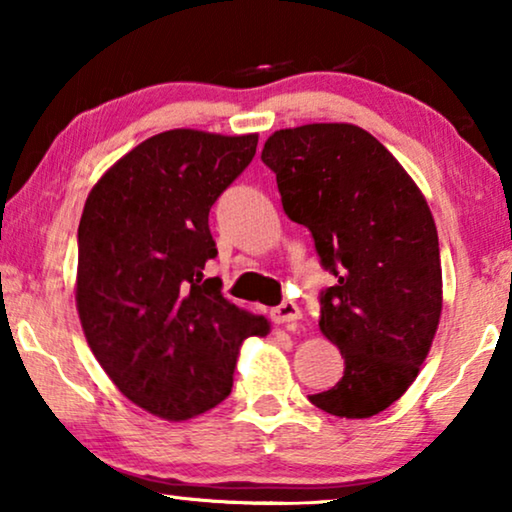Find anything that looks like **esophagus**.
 Listing matches in <instances>:
<instances>
[{
	"mask_svg": "<svg viewBox=\"0 0 512 512\" xmlns=\"http://www.w3.org/2000/svg\"><path fill=\"white\" fill-rule=\"evenodd\" d=\"M270 319L275 321V324H293V321L300 319V310H298L296 303L286 300V303L272 307Z\"/></svg>",
	"mask_w": 512,
	"mask_h": 512,
	"instance_id": "esophagus-1",
	"label": "esophagus"
}]
</instances>
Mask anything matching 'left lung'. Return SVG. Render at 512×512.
<instances>
[{
    "instance_id": "obj_1",
    "label": "left lung",
    "mask_w": 512,
    "mask_h": 512,
    "mask_svg": "<svg viewBox=\"0 0 512 512\" xmlns=\"http://www.w3.org/2000/svg\"><path fill=\"white\" fill-rule=\"evenodd\" d=\"M261 160L277 174L284 212L310 228L335 279L319 328L345 359L319 410L366 419L398 401L419 373L443 310L436 221L403 165L359 125L277 130Z\"/></svg>"
}]
</instances>
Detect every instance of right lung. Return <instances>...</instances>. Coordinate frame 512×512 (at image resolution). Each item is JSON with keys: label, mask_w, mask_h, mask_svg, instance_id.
Segmentation results:
<instances>
[{"label": "right lung", "mask_w": 512, "mask_h": 512, "mask_svg": "<svg viewBox=\"0 0 512 512\" xmlns=\"http://www.w3.org/2000/svg\"><path fill=\"white\" fill-rule=\"evenodd\" d=\"M258 135L191 128L137 144L97 179L79 223L76 310L118 391L167 422L212 410L233 387L242 342L270 321L223 298L209 209Z\"/></svg>", "instance_id": "1"}]
</instances>
